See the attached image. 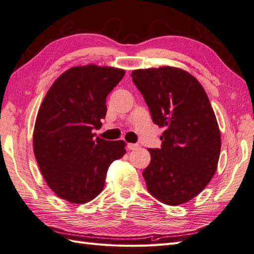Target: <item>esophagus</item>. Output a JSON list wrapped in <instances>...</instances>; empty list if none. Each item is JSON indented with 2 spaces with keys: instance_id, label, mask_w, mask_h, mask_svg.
Listing matches in <instances>:
<instances>
[{
  "instance_id": "esophagus-1",
  "label": "esophagus",
  "mask_w": 254,
  "mask_h": 254,
  "mask_svg": "<svg viewBox=\"0 0 254 254\" xmlns=\"http://www.w3.org/2000/svg\"><path fill=\"white\" fill-rule=\"evenodd\" d=\"M127 147H128V149H130V150H134V149H136L137 147H139V144L128 143V145H127Z\"/></svg>"
}]
</instances>
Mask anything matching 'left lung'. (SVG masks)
Masks as SVG:
<instances>
[{
  "mask_svg": "<svg viewBox=\"0 0 254 254\" xmlns=\"http://www.w3.org/2000/svg\"><path fill=\"white\" fill-rule=\"evenodd\" d=\"M131 77L152 122L165 127L161 148L148 149L143 172L149 193L168 205L186 203L209 184L217 170L221 140L204 89L179 67L140 68Z\"/></svg>",
  "mask_w": 254,
  "mask_h": 254,
  "instance_id": "left-lung-1",
  "label": "left lung"
}]
</instances>
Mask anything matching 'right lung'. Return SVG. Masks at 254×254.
I'll return each instance as SVG.
<instances>
[{"label": "right lung", "instance_id": "right-lung-1", "mask_svg": "<svg viewBox=\"0 0 254 254\" xmlns=\"http://www.w3.org/2000/svg\"><path fill=\"white\" fill-rule=\"evenodd\" d=\"M125 71L95 64L68 68L52 84L38 111L33 145L49 188L71 203L102 193L107 172L126 153L124 141L94 137L107 113L106 98Z\"/></svg>", "mask_w": 254, "mask_h": 254}]
</instances>
